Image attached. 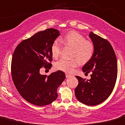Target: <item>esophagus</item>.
I'll return each mask as SVG.
<instances>
[{"instance_id": "esophagus-1", "label": "esophagus", "mask_w": 125, "mask_h": 125, "mask_svg": "<svg viewBox=\"0 0 125 125\" xmlns=\"http://www.w3.org/2000/svg\"><path fill=\"white\" fill-rule=\"evenodd\" d=\"M71 75L69 74V73H66V78H69V77H71Z\"/></svg>"}]
</instances>
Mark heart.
Masks as SVG:
<instances>
[{"mask_svg":"<svg viewBox=\"0 0 125 125\" xmlns=\"http://www.w3.org/2000/svg\"><path fill=\"white\" fill-rule=\"evenodd\" d=\"M60 40L64 45L73 47V51L71 56L75 58L60 59L55 64V68L58 70L71 73L73 71V68L79 65V60L81 63H85L88 62L94 56V44L86 40L83 35L77 31H72L68 33ZM61 51V43L59 39H56L52 42L51 47L52 56L54 58H57L60 56Z\"/></svg>","mask_w":125,"mask_h":125,"instance_id":"1","label":"heart"}]
</instances>
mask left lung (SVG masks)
Segmentation results:
<instances>
[{
  "label": "left lung",
  "mask_w": 125,
  "mask_h": 125,
  "mask_svg": "<svg viewBox=\"0 0 125 125\" xmlns=\"http://www.w3.org/2000/svg\"><path fill=\"white\" fill-rule=\"evenodd\" d=\"M89 36L94 45V54L82 70L92 73L87 80L76 76L78 84L75 94L81 103L94 106L105 101L112 93L117 77V62L115 51L107 39L92 31Z\"/></svg>",
  "instance_id": "8db88e82"
}]
</instances>
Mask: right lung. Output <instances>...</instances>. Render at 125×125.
Here are the masks:
<instances>
[{
    "instance_id": "1",
    "label": "right lung",
    "mask_w": 125,
    "mask_h": 125,
    "mask_svg": "<svg viewBox=\"0 0 125 125\" xmlns=\"http://www.w3.org/2000/svg\"><path fill=\"white\" fill-rule=\"evenodd\" d=\"M55 29L39 31L22 41L13 53L11 75L19 94L27 102L37 106H45L57 98V89L65 79L61 71L50 75H41L40 69L52 68L51 47L60 35Z\"/></svg>"
}]
</instances>
